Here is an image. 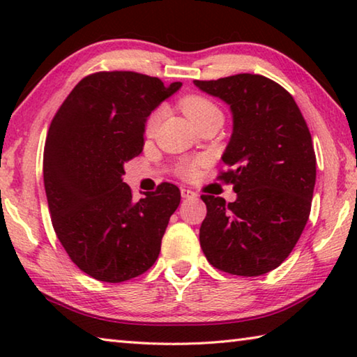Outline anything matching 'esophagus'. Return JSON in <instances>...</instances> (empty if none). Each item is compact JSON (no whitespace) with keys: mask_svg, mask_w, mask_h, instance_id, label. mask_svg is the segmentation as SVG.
<instances>
[{"mask_svg":"<svg viewBox=\"0 0 357 357\" xmlns=\"http://www.w3.org/2000/svg\"><path fill=\"white\" fill-rule=\"evenodd\" d=\"M181 197L185 198V200H189V198H195L197 193L190 189H181Z\"/></svg>","mask_w":357,"mask_h":357,"instance_id":"esophagus-1","label":"esophagus"}]
</instances>
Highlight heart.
<instances>
[{
  "instance_id": "heart-1",
  "label": "heart",
  "mask_w": 357,
  "mask_h": 357,
  "mask_svg": "<svg viewBox=\"0 0 357 357\" xmlns=\"http://www.w3.org/2000/svg\"><path fill=\"white\" fill-rule=\"evenodd\" d=\"M181 108H183L185 116L189 118L195 126L209 118L222 116L219 107H217L214 102H211L209 99L203 98V96H187V98L181 100ZM162 114H164V110H162V108H155V110L149 114L146 126H144V132H146L148 135L154 134L155 128L159 126L162 119ZM197 168H198L197 160L184 162V164L179 167V174L184 178H192L195 176Z\"/></svg>"
}]
</instances>
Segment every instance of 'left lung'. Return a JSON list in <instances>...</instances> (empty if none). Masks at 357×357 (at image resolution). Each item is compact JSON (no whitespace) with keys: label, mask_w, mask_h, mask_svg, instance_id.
<instances>
[{"label":"left lung","mask_w":357,"mask_h":357,"mask_svg":"<svg viewBox=\"0 0 357 357\" xmlns=\"http://www.w3.org/2000/svg\"><path fill=\"white\" fill-rule=\"evenodd\" d=\"M229 105L233 132L222 155L236 200L202 195L204 257L223 273L255 277L285 261L309 220L317 179L312 135L293 96L257 74L193 80Z\"/></svg>","instance_id":"8db88e82"}]
</instances>
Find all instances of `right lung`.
Wrapping results in <instances>:
<instances>
[{"mask_svg":"<svg viewBox=\"0 0 357 357\" xmlns=\"http://www.w3.org/2000/svg\"><path fill=\"white\" fill-rule=\"evenodd\" d=\"M183 86L129 70L96 72L59 107L44 149V185L55 233L83 273L119 283L155 263L181 202L174 184L132 200L124 164L143 151L146 119Z\"/></svg>","mask_w":357,"mask_h":357,"instance_id":"1","label":"right lung"}]
</instances>
